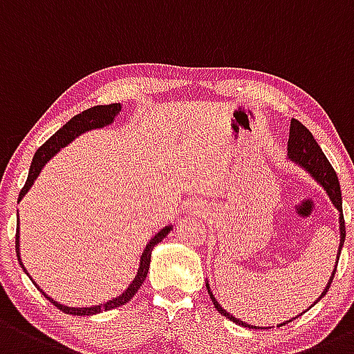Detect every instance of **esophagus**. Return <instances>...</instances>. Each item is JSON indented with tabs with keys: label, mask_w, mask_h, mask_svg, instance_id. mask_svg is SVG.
Returning <instances> with one entry per match:
<instances>
[{
	"label": "esophagus",
	"mask_w": 354,
	"mask_h": 354,
	"mask_svg": "<svg viewBox=\"0 0 354 354\" xmlns=\"http://www.w3.org/2000/svg\"><path fill=\"white\" fill-rule=\"evenodd\" d=\"M187 210L189 214H198V215H205L210 210V205L207 202H202V200H193V202L188 203Z\"/></svg>",
	"instance_id": "obj_1"
}]
</instances>
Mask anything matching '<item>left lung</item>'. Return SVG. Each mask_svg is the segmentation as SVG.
Returning <instances> with one entry per match:
<instances>
[{
  "mask_svg": "<svg viewBox=\"0 0 354 354\" xmlns=\"http://www.w3.org/2000/svg\"><path fill=\"white\" fill-rule=\"evenodd\" d=\"M286 151H288V152H286V159H288L290 162H293L295 166L302 167L304 171H307V173L310 174L312 180H314L315 183L321 185V187L324 188L326 195L329 196L330 203H333V205L336 207V210L339 212V237H341V239H339V249H337V261H339L341 249H343V244H344V239H346V229H344V217H343V198H341V187H339V180H337L336 171L333 169V166H330V162L327 161V158L324 156V152H322V149L319 147L317 142H315L314 136H312V133L308 132V130L305 129L299 120H295V118H292V122H290L288 149H286ZM336 268L337 266H334L333 274H330L329 281H327L324 292H322L321 295L317 297V300H315V302L312 304L310 307H314V305L317 304L319 300H321L322 297H324L327 293V290H329L330 283H333L334 274H336ZM205 285H207L208 293H210L212 302H214V307L217 308L218 314H222L224 317L229 319V321L236 322V324H239L243 327H249V329H259V327L245 324V322L241 321V319L230 315L229 312H227L225 308L217 302L215 295L212 293L210 285H208V280L205 281ZM310 307H308V308H310ZM308 308H307V310H308ZM302 314H304V312H302ZM292 321H293V317L290 319V321L283 322V324H288V322H292ZM283 324H278V327L283 326ZM265 329H266V327H265ZM268 329H270V327H268Z\"/></svg>",
  "mask_w": 354,
  "mask_h": 354,
  "instance_id": "8db88e82",
  "label": "left lung"
}]
</instances>
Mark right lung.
Listing matches in <instances>:
<instances>
[{
  "instance_id": "add662e5",
  "label": "right lung",
  "mask_w": 354,
  "mask_h": 354,
  "mask_svg": "<svg viewBox=\"0 0 354 354\" xmlns=\"http://www.w3.org/2000/svg\"><path fill=\"white\" fill-rule=\"evenodd\" d=\"M120 111H122L120 103H111V105H96V106H91V109L81 111L80 115H76V117L71 118L68 124L62 125V127L59 129L57 132H55L54 136H52L42 147H39V151H37L35 156H33L32 165H30L27 183H25V187L21 188L20 196H18V202H20V200L27 195L28 189L32 188L33 181L39 178L40 171H42L44 166L47 165V161H50V159L54 158V156L57 154L62 147H66L68 144L73 142V140L76 139V137H80L81 133H86V132H89V130L103 129V127H106V125H111ZM171 230H173V225L169 224V225L162 227L159 232H156L154 236H152V239L146 244L144 252L140 254L139 270H137V274H136V278L132 280V283L125 288V292H122L120 295L115 297V299L106 300L105 304L91 305V307H69V305H62L61 302H55L54 299H50V297L47 295V293L44 292V290L40 288V286L37 285L32 278H30V280L33 281V285H35L37 288L42 292V295L46 297L50 304H54L55 307L61 308V310L66 312V314L93 315V314H100V312H103V310H111V308L120 307V305H125L129 300H132V297L136 295L137 290L140 288V285L144 283V280H146V277H147L149 265H151L152 249H154V245H158L159 243H161L167 234L171 232ZM15 248H17V258H18V261H20V266L24 268L25 273L28 274L27 268L24 266V263H21V258H20V218H17V241H15Z\"/></svg>"
}]
</instances>
